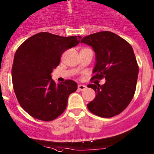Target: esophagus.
Returning a JSON list of instances; mask_svg holds the SVG:
<instances>
[{"mask_svg": "<svg viewBox=\"0 0 154 154\" xmlns=\"http://www.w3.org/2000/svg\"><path fill=\"white\" fill-rule=\"evenodd\" d=\"M86 88H87V86L82 85V84H80V85H78V89H79V90H81V91H83V90H84Z\"/></svg>", "mask_w": 154, "mask_h": 154, "instance_id": "34e87169", "label": "esophagus"}]
</instances>
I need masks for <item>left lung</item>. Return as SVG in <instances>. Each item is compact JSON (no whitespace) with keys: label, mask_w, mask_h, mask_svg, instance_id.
Listing matches in <instances>:
<instances>
[{"label":"left lung","mask_w":154,"mask_h":154,"mask_svg":"<svg viewBox=\"0 0 154 154\" xmlns=\"http://www.w3.org/2000/svg\"><path fill=\"white\" fill-rule=\"evenodd\" d=\"M80 42L92 46L96 53L92 80L106 79L103 85L95 82L87 86L97 94L87 104L88 109L103 118L120 114L133 99L137 81L139 68L131 45L109 31L89 35Z\"/></svg>","instance_id":"left-lung-1"}]
</instances>
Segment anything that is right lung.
<instances>
[{
    "label": "right lung",
    "instance_id": "obj_1",
    "mask_svg": "<svg viewBox=\"0 0 154 154\" xmlns=\"http://www.w3.org/2000/svg\"><path fill=\"white\" fill-rule=\"evenodd\" d=\"M80 38L42 32L17 48L12 67L13 86L20 105L32 117L50 122L64 112L77 84L71 80L56 84L51 74L63 53L78 45Z\"/></svg>",
    "mask_w": 154,
    "mask_h": 154
}]
</instances>
